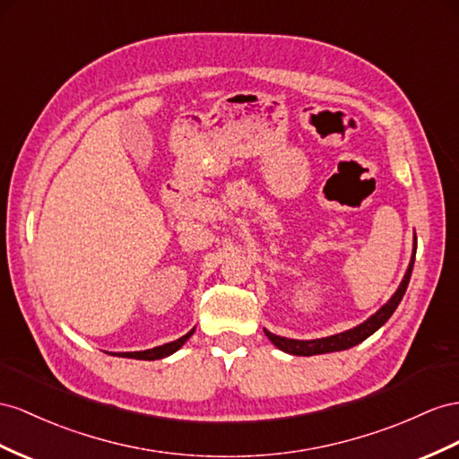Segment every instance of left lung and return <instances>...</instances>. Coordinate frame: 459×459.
<instances>
[{"instance_id":"8db88e82","label":"left lung","mask_w":459,"mask_h":459,"mask_svg":"<svg viewBox=\"0 0 459 459\" xmlns=\"http://www.w3.org/2000/svg\"><path fill=\"white\" fill-rule=\"evenodd\" d=\"M415 250H417V237H415V244H413V255H411V262L407 265V272L402 279V283H399L397 290L392 295V299L387 300L384 307L372 314L368 320H364L362 324L351 327L347 332L342 333H335L330 337H322V339H289V337H281L275 335L272 332H265L267 339L272 342L277 349L289 352V355H297V357H312V355H324V352H335V351H345L355 347L359 343H362L364 339L370 337L374 332H378L380 327L390 320V316L395 312L397 304L402 302L407 285H409V279H411V272H413V264H415Z\"/></svg>"}]
</instances>
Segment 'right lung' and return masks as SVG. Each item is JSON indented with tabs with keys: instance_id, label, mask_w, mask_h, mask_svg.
Segmentation results:
<instances>
[{
	"instance_id": "right-lung-1",
	"label": "right lung",
	"mask_w": 459,
	"mask_h": 459,
	"mask_svg": "<svg viewBox=\"0 0 459 459\" xmlns=\"http://www.w3.org/2000/svg\"><path fill=\"white\" fill-rule=\"evenodd\" d=\"M195 332L194 330L187 332L186 335H182L180 339H176V342H170V343H164L160 347H152V349H147V351H134V352H114V357H124V359H137V360H159V359H164L172 355V352L178 351L187 339H190Z\"/></svg>"
}]
</instances>
